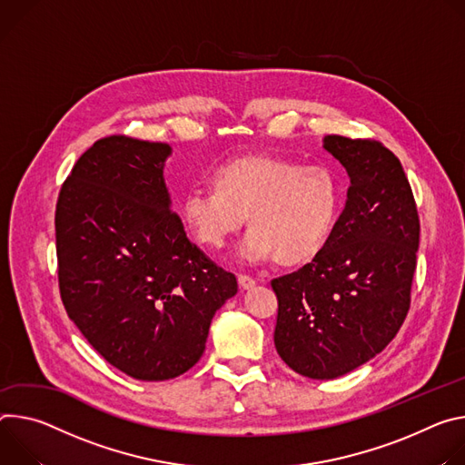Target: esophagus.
<instances>
[{"instance_id":"esophagus-1","label":"esophagus","mask_w":465,"mask_h":465,"mask_svg":"<svg viewBox=\"0 0 465 465\" xmlns=\"http://www.w3.org/2000/svg\"><path fill=\"white\" fill-rule=\"evenodd\" d=\"M238 284H240L243 290H249V288H252V286L256 284V281H254L251 275H247V273H238Z\"/></svg>"}]
</instances>
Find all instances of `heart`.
Listing matches in <instances>:
<instances>
[{
	"label": "heart",
	"mask_w": 465,
	"mask_h": 465,
	"mask_svg": "<svg viewBox=\"0 0 465 465\" xmlns=\"http://www.w3.org/2000/svg\"><path fill=\"white\" fill-rule=\"evenodd\" d=\"M209 183L181 203L183 223L206 249H220L247 216L243 259L297 268L320 256L332 234L340 186L325 166H301L270 153L243 154L220 164Z\"/></svg>",
	"instance_id": "obj_1"
}]
</instances>
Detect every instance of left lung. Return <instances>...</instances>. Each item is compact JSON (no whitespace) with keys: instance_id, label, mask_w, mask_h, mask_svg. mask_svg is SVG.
<instances>
[{"instance_id":"left-lung-1","label":"left lung","mask_w":465,"mask_h":465,"mask_svg":"<svg viewBox=\"0 0 465 465\" xmlns=\"http://www.w3.org/2000/svg\"><path fill=\"white\" fill-rule=\"evenodd\" d=\"M351 177L345 209L320 256L273 279L279 356L308 379L366 364L399 332L418 266L420 214L395 154L373 138L325 136Z\"/></svg>"}]
</instances>
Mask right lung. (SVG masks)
I'll list each match as a JSON object with an SVG mask.
<instances>
[{
	"label": "right lung",
	"instance_id": "right-lung-1",
	"mask_svg": "<svg viewBox=\"0 0 465 465\" xmlns=\"http://www.w3.org/2000/svg\"><path fill=\"white\" fill-rule=\"evenodd\" d=\"M168 154L163 142L99 138L74 164L55 209L66 314L109 364L138 381L195 366L216 311L238 290L172 211Z\"/></svg>",
	"mask_w": 465,
	"mask_h": 465
}]
</instances>
